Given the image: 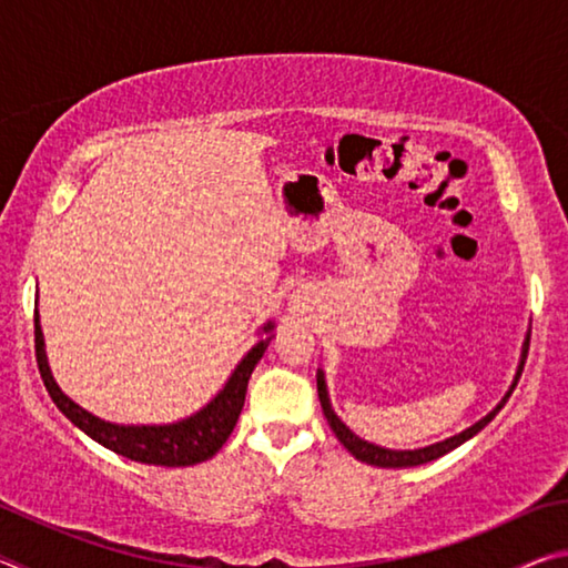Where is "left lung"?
I'll return each mask as SVG.
<instances>
[{"mask_svg":"<svg viewBox=\"0 0 568 568\" xmlns=\"http://www.w3.org/2000/svg\"><path fill=\"white\" fill-rule=\"evenodd\" d=\"M528 338H531V331L526 333L524 338V345H521V358H518V365H516V376L511 381V386H508V390L504 393V398L496 403V406L486 413L484 418L476 420L474 426H468L466 430H460V434L450 436V438H444L438 440V444H430V446H423V448H408V450H398V448H386V446H376L371 444V440H365L361 436H355L353 430L345 426V423L335 416V410L331 406V396H328V383H325V373L323 368H318V398H321V406H323V413L325 418H328L331 428L335 438L341 440V444L351 450V454L363 460V464H371V466H378V468H410V466H420V464H428V460H436L440 456H446L448 450L458 448L460 444H466V440L474 438L478 430H484L488 423H491L496 418V413L501 410L506 406V400L511 398V393L516 388L518 378H521V371H524V363H526V353H528Z\"/></svg>","mask_w":568,"mask_h":568,"instance_id":"left-lung-1","label":"left lung"}]
</instances>
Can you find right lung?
Wrapping results in <instances>:
<instances>
[{
    "label": "right lung",
    "instance_id": "right-lung-1",
    "mask_svg": "<svg viewBox=\"0 0 568 568\" xmlns=\"http://www.w3.org/2000/svg\"><path fill=\"white\" fill-rule=\"evenodd\" d=\"M261 341L250 348L235 371L230 373L225 386L220 388L213 398H210L203 408L190 413L187 418L172 420V423H112L104 420L94 413L84 410L80 403H74L67 393L57 386L52 376L50 361H47L44 351V333L40 325V313L34 318V343H37V365H40L42 381L54 406L60 408L67 418H70L77 428L84 430L92 440H98L104 448L114 450L138 464L150 466H195L203 460L213 458L225 440L233 434L240 410H243L247 381L253 376L257 361L263 358L267 345L275 338V323L267 321L261 331Z\"/></svg>",
    "mask_w": 568,
    "mask_h": 568
}]
</instances>
